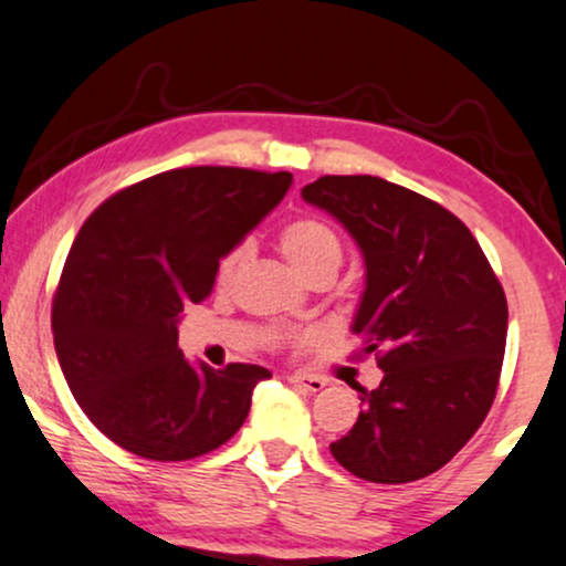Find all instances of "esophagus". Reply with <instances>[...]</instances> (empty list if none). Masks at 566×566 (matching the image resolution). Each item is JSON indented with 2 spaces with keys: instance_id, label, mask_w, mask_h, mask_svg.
<instances>
[{
  "instance_id": "34e87169",
  "label": "esophagus",
  "mask_w": 566,
  "mask_h": 566,
  "mask_svg": "<svg viewBox=\"0 0 566 566\" xmlns=\"http://www.w3.org/2000/svg\"><path fill=\"white\" fill-rule=\"evenodd\" d=\"M287 381L292 386H297V389H305V391H321L326 386V378L311 376V374H290Z\"/></svg>"
}]
</instances>
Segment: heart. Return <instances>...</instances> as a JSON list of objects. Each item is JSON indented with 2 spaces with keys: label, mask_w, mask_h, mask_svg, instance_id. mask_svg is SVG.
Segmentation results:
<instances>
[{
  "label": "heart",
  "mask_w": 566,
  "mask_h": 566,
  "mask_svg": "<svg viewBox=\"0 0 566 566\" xmlns=\"http://www.w3.org/2000/svg\"><path fill=\"white\" fill-rule=\"evenodd\" d=\"M279 248H282L284 259L305 279H311L324 269L336 271L342 261V242L336 238V232L326 221L313 217L290 221L282 234H279ZM242 263H245V248L242 245L224 253V259L217 266L219 287H230L234 279H238Z\"/></svg>",
  "instance_id": "b5f03b06"
}]
</instances>
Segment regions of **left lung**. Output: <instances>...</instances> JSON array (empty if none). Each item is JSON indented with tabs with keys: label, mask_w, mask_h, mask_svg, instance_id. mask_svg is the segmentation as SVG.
Here are the masks:
<instances>
[{
	"label": "left lung",
	"mask_w": 566,
	"mask_h": 566,
	"mask_svg": "<svg viewBox=\"0 0 566 566\" xmlns=\"http://www.w3.org/2000/svg\"><path fill=\"white\" fill-rule=\"evenodd\" d=\"M305 203L345 227L366 263L353 334L384 370L355 386L363 410L332 443L370 483L436 473L489 415L506 345V297L473 232L454 213L381 177H321Z\"/></svg>",
	"instance_id": "obj_1"
}]
</instances>
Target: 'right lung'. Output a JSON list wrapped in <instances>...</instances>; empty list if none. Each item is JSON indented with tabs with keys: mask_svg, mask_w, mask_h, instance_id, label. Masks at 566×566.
I'll list each match as a JSON object with an SVG mask.
<instances>
[{
	"mask_svg": "<svg viewBox=\"0 0 566 566\" xmlns=\"http://www.w3.org/2000/svg\"><path fill=\"white\" fill-rule=\"evenodd\" d=\"M290 185V171L171 169L91 213L64 263L52 328L70 391L106 439L146 460L182 462L240 431L255 384L271 374L190 363L177 326Z\"/></svg>",
	"mask_w": 566,
	"mask_h": 566,
	"instance_id": "1",
	"label": "right lung"
}]
</instances>
